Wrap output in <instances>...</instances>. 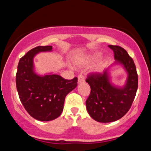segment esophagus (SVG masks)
Returning a JSON list of instances; mask_svg holds the SVG:
<instances>
[{"mask_svg": "<svg viewBox=\"0 0 151 151\" xmlns=\"http://www.w3.org/2000/svg\"><path fill=\"white\" fill-rule=\"evenodd\" d=\"M82 82H84V77L81 74H79L78 76V84H81Z\"/></svg>", "mask_w": 151, "mask_h": 151, "instance_id": "34e87169", "label": "esophagus"}]
</instances>
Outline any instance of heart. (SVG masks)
Segmentation results:
<instances>
[{
	"label": "heart",
	"instance_id": "heart-1",
	"mask_svg": "<svg viewBox=\"0 0 151 151\" xmlns=\"http://www.w3.org/2000/svg\"><path fill=\"white\" fill-rule=\"evenodd\" d=\"M101 57V53L98 52H93L89 55H86L84 57H81L80 58H77L75 61V64L79 67H85V66L91 65L94 63L95 62L99 60V58ZM103 63H99L95 67L94 71L96 72H100L102 69Z\"/></svg>",
	"mask_w": 151,
	"mask_h": 151
}]
</instances>
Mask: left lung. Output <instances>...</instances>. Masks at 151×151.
Instances as JSON below:
<instances>
[{
    "label": "left lung",
    "mask_w": 151,
    "mask_h": 151,
    "mask_svg": "<svg viewBox=\"0 0 151 151\" xmlns=\"http://www.w3.org/2000/svg\"><path fill=\"white\" fill-rule=\"evenodd\" d=\"M109 47L114 51L116 60L111 67L122 66L127 78L125 84L119 86L111 81L109 68L103 74L88 76L86 81L91 93L86 101V110L93 120L101 123L113 122L124 116L131 108L138 89V74L133 59L120 46Z\"/></svg>",
    "instance_id": "8db88e82"
}]
</instances>
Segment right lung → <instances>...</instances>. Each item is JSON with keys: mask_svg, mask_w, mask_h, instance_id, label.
Returning <instances> with one entry per match:
<instances>
[{"mask_svg": "<svg viewBox=\"0 0 151 151\" xmlns=\"http://www.w3.org/2000/svg\"><path fill=\"white\" fill-rule=\"evenodd\" d=\"M52 51V46H38L20 58L16 87L20 101L32 117L41 121L57 119L63 111L66 96L77 86V78L68 80L53 73L38 74L34 58L38 53Z\"/></svg>", "mask_w": 151, "mask_h": 151, "instance_id": "add662e5", "label": "right lung"}]
</instances>
